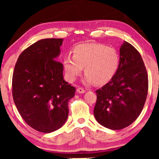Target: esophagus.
Wrapping results in <instances>:
<instances>
[{
	"label": "esophagus",
	"mask_w": 159,
	"mask_h": 159,
	"mask_svg": "<svg viewBox=\"0 0 159 159\" xmlns=\"http://www.w3.org/2000/svg\"><path fill=\"white\" fill-rule=\"evenodd\" d=\"M77 91L79 93H84V92H85V90H84V89L82 88H78L77 89Z\"/></svg>",
	"instance_id": "1"
}]
</instances>
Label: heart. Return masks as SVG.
<instances>
[{"label":"heart","instance_id":"b5f03b06","mask_svg":"<svg viewBox=\"0 0 159 159\" xmlns=\"http://www.w3.org/2000/svg\"><path fill=\"white\" fill-rule=\"evenodd\" d=\"M120 56L114 48L96 43L82 44L64 58V66L69 81H74L84 66V82L98 84H105L113 78L118 70Z\"/></svg>","mask_w":159,"mask_h":159}]
</instances>
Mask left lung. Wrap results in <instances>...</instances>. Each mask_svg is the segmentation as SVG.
Here are the masks:
<instances>
[{"label": "left lung", "mask_w": 159, "mask_h": 159, "mask_svg": "<svg viewBox=\"0 0 159 159\" xmlns=\"http://www.w3.org/2000/svg\"><path fill=\"white\" fill-rule=\"evenodd\" d=\"M148 90V76L140 54L125 42L120 48L118 70L107 84L95 91L94 116L98 122L117 130L128 127L142 111Z\"/></svg>", "instance_id": "8db88e82"}]
</instances>
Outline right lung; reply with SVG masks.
<instances>
[{
	"label": "right lung",
	"instance_id": "add662e5",
	"mask_svg": "<svg viewBox=\"0 0 159 159\" xmlns=\"http://www.w3.org/2000/svg\"><path fill=\"white\" fill-rule=\"evenodd\" d=\"M63 39H43L19 56L12 77V95L17 110L38 132L56 131L66 122L68 103L76 89L64 81V67L56 61Z\"/></svg>",
	"mask_w": 159,
	"mask_h": 159
}]
</instances>
